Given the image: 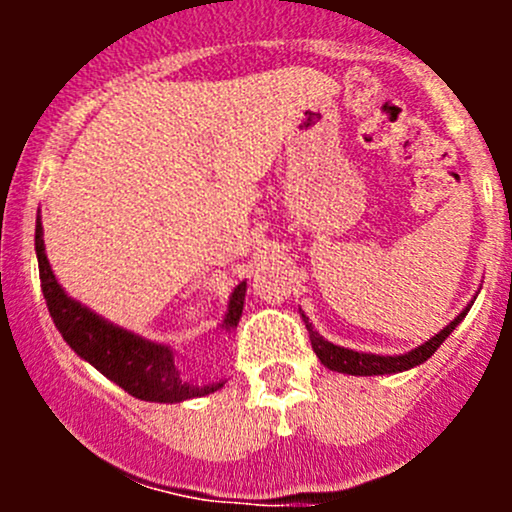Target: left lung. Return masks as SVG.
Returning a JSON list of instances; mask_svg holds the SVG:
<instances>
[{"instance_id":"1","label":"left lung","mask_w":512,"mask_h":512,"mask_svg":"<svg viewBox=\"0 0 512 512\" xmlns=\"http://www.w3.org/2000/svg\"><path fill=\"white\" fill-rule=\"evenodd\" d=\"M474 298H477V296H474ZM472 303L474 301H469L467 305H464L462 313L457 315L455 320L450 322V325H445L443 330L436 334V337H431L428 342L416 346V349L407 351V354H399V356H383V354H368V351L344 349V346L327 342V339L315 330L313 322H310L308 317H305L303 313H301V317H303L305 327H308L313 351L317 354V358H320V363L325 368L337 370V373H346V375H390V373H402V370H409L414 366H421V363L428 361V358L436 354L438 346L450 337L452 330H455V327L464 320V315L469 313Z\"/></svg>"}]
</instances>
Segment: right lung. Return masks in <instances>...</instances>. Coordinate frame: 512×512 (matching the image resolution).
Masks as SVG:
<instances>
[{
    "label": "right lung",
    "mask_w": 512,
    "mask_h": 512,
    "mask_svg": "<svg viewBox=\"0 0 512 512\" xmlns=\"http://www.w3.org/2000/svg\"><path fill=\"white\" fill-rule=\"evenodd\" d=\"M35 255H38L40 269V289H43L45 303L52 315V322L60 330L64 342L74 349L76 356L84 358L93 368L101 370L108 380L120 385L132 397L144 402L175 404L185 399H195L211 395L221 390L226 380L219 383H190L182 378L180 368L175 366V354L168 344L151 342L139 334L113 325L91 308L81 305L76 298L69 296L52 272L48 255H45L43 223L35 221ZM245 291L248 284L240 281L228 298V310L223 315L221 330L231 332L238 327L243 315Z\"/></svg>",
    "instance_id": "right-lung-1"
}]
</instances>
